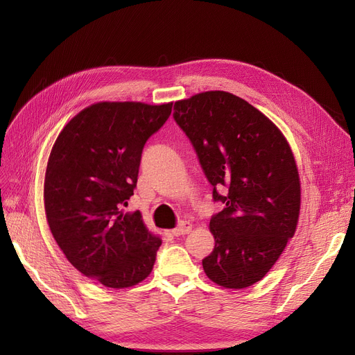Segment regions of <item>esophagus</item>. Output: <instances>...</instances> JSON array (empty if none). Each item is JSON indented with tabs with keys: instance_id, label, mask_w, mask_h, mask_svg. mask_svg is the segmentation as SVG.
Here are the masks:
<instances>
[{
	"instance_id": "esophagus-1",
	"label": "esophagus",
	"mask_w": 355,
	"mask_h": 355,
	"mask_svg": "<svg viewBox=\"0 0 355 355\" xmlns=\"http://www.w3.org/2000/svg\"><path fill=\"white\" fill-rule=\"evenodd\" d=\"M192 230V225L189 222H182L178 228H175L171 231V234L175 235V237H180V235H185Z\"/></svg>"
}]
</instances>
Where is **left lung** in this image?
I'll return each instance as SVG.
<instances>
[{"label": "left lung", "instance_id": "1", "mask_svg": "<svg viewBox=\"0 0 355 355\" xmlns=\"http://www.w3.org/2000/svg\"><path fill=\"white\" fill-rule=\"evenodd\" d=\"M187 133L225 207L210 220L213 252L204 272L225 288H245L266 275L293 237L300 179L287 139L270 118L232 93L213 90L175 102ZM229 192L220 196L216 187Z\"/></svg>", "mask_w": 355, "mask_h": 355}]
</instances>
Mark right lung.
I'll list each match as a JSON object with an SVG mask.
<instances>
[{
    "mask_svg": "<svg viewBox=\"0 0 355 355\" xmlns=\"http://www.w3.org/2000/svg\"><path fill=\"white\" fill-rule=\"evenodd\" d=\"M171 102H98L62 128L47 161L44 209L53 239L73 268L105 287L125 288L151 274L161 239L133 196L142 149Z\"/></svg>",
    "mask_w": 355,
    "mask_h": 355,
    "instance_id": "right-lung-1",
    "label": "right lung"
}]
</instances>
